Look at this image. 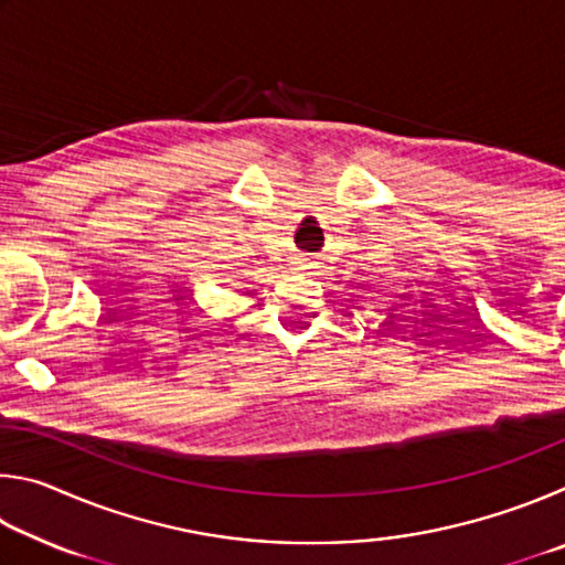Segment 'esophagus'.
Wrapping results in <instances>:
<instances>
[{
    "mask_svg": "<svg viewBox=\"0 0 565 565\" xmlns=\"http://www.w3.org/2000/svg\"><path fill=\"white\" fill-rule=\"evenodd\" d=\"M299 269H303V271L319 269V259H317V256H301V259H299Z\"/></svg>",
    "mask_w": 565,
    "mask_h": 565,
    "instance_id": "obj_1",
    "label": "esophagus"
}]
</instances>
